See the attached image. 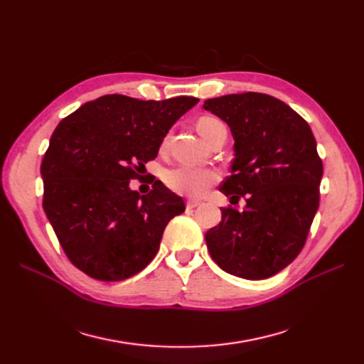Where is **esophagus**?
I'll return each mask as SVG.
<instances>
[{
	"mask_svg": "<svg viewBox=\"0 0 364 364\" xmlns=\"http://www.w3.org/2000/svg\"><path fill=\"white\" fill-rule=\"evenodd\" d=\"M200 205V202L199 200H193V199H190L188 202H186V208H196V206H199Z\"/></svg>",
	"mask_w": 364,
	"mask_h": 364,
	"instance_id": "obj_1",
	"label": "esophagus"
}]
</instances>
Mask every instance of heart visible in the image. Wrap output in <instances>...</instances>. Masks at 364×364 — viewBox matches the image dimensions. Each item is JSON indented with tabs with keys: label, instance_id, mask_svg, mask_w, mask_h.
<instances>
[{
	"label": "heart",
	"instance_id": "1",
	"mask_svg": "<svg viewBox=\"0 0 364 364\" xmlns=\"http://www.w3.org/2000/svg\"><path fill=\"white\" fill-rule=\"evenodd\" d=\"M222 127H225V124L215 117L205 115L197 119V130L200 132V135L206 141L214 130ZM164 181L174 193L186 197H199L209 186L218 181V174L209 168L193 167V165H178V167L165 173Z\"/></svg>",
	"mask_w": 364,
	"mask_h": 364
}]
</instances>
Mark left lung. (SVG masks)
<instances>
[{
    "mask_svg": "<svg viewBox=\"0 0 364 364\" xmlns=\"http://www.w3.org/2000/svg\"><path fill=\"white\" fill-rule=\"evenodd\" d=\"M234 136L232 170L220 186L246 206L222 208V222L206 232L213 259L245 279H266L299 255L318 208L323 165L313 132L293 109L259 92L209 98Z\"/></svg>",
    "mask_w": 364,
    "mask_h": 364,
    "instance_id": "obj_1",
    "label": "left lung"
}]
</instances>
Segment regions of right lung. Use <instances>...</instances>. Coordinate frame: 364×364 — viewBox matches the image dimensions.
Segmentation results:
<instances>
[{"label":"right lung","mask_w":364,"mask_h":364,"mask_svg":"<svg viewBox=\"0 0 364 364\" xmlns=\"http://www.w3.org/2000/svg\"><path fill=\"white\" fill-rule=\"evenodd\" d=\"M196 97L138 100L119 94L82 105L53 132L41 165L43 211L77 269L98 281L134 277L155 258L164 229L185 211L161 181L130 188Z\"/></svg>","instance_id":"obj_1"}]
</instances>
